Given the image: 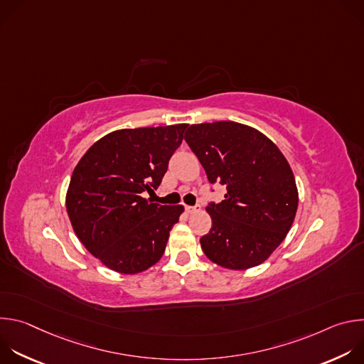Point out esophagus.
<instances>
[{
    "instance_id": "esophagus-1",
    "label": "esophagus",
    "mask_w": 364,
    "mask_h": 364,
    "mask_svg": "<svg viewBox=\"0 0 364 364\" xmlns=\"http://www.w3.org/2000/svg\"><path fill=\"white\" fill-rule=\"evenodd\" d=\"M198 209H200L198 205H186V212H187L188 215H191V213H196Z\"/></svg>"
}]
</instances>
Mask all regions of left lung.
I'll list each match as a JSON object with an SVG mask.
<instances>
[{
	"instance_id": "left-lung-1",
	"label": "left lung",
	"mask_w": 364,
	"mask_h": 364,
	"mask_svg": "<svg viewBox=\"0 0 364 364\" xmlns=\"http://www.w3.org/2000/svg\"><path fill=\"white\" fill-rule=\"evenodd\" d=\"M186 142L212 184L228 193L205 210L212 229L200 237L210 261L228 269L262 264L292 226L298 191L279 148L259 131L232 121L191 125Z\"/></svg>"
}]
</instances>
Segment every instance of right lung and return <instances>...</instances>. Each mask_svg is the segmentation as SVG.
Returning a JSON list of instances; mask_svg holds the SVG:
<instances>
[{"label":"right lung","mask_w":364,"mask_h":364,"mask_svg":"<svg viewBox=\"0 0 364 364\" xmlns=\"http://www.w3.org/2000/svg\"><path fill=\"white\" fill-rule=\"evenodd\" d=\"M187 124L119 129L95 142L70 178L73 230L102 264L138 274L160 261L184 207L144 198L157 190Z\"/></svg>","instance_id":"1"}]
</instances>
